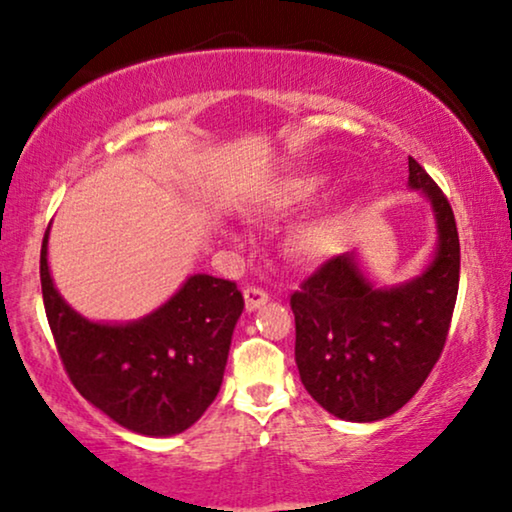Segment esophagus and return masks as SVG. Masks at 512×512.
<instances>
[{
    "label": "esophagus",
    "instance_id": "34e87169",
    "mask_svg": "<svg viewBox=\"0 0 512 512\" xmlns=\"http://www.w3.org/2000/svg\"><path fill=\"white\" fill-rule=\"evenodd\" d=\"M243 297H245V309H248V311L260 309V306L269 302L267 292H264L262 288H255V285H248V288L243 290Z\"/></svg>",
    "mask_w": 512,
    "mask_h": 512
}]
</instances>
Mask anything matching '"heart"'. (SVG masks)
Segmentation results:
<instances>
[{
  "instance_id": "b5f03b06",
  "label": "heart",
  "mask_w": 512,
  "mask_h": 512,
  "mask_svg": "<svg viewBox=\"0 0 512 512\" xmlns=\"http://www.w3.org/2000/svg\"><path fill=\"white\" fill-rule=\"evenodd\" d=\"M325 187H327V175L323 173H306V175L288 177V180L278 185L271 206L276 210L302 208L306 203L316 199ZM344 231H346V222L342 215H325L320 217V220H313L311 224H306L304 229H299L295 245L304 257L318 260V257L332 255V252L342 245Z\"/></svg>"
}]
</instances>
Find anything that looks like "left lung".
Segmentation results:
<instances>
[{"mask_svg":"<svg viewBox=\"0 0 512 512\" xmlns=\"http://www.w3.org/2000/svg\"><path fill=\"white\" fill-rule=\"evenodd\" d=\"M410 187L431 201L438 250L424 274L374 288L353 252L330 257L292 292L295 360L316 403L346 421L398 412L438 363L459 292V234L452 206L410 156Z\"/></svg>","mask_w":512,"mask_h":512,"instance_id":"8db88e82","label":"left lung"}]
</instances>
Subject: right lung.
Masks as SVG:
<instances>
[{
  "label": "right lung",
  "instance_id": "1",
  "mask_svg": "<svg viewBox=\"0 0 512 512\" xmlns=\"http://www.w3.org/2000/svg\"><path fill=\"white\" fill-rule=\"evenodd\" d=\"M46 257L49 229L39 257L44 309L74 388L133 433L166 438L196 424L222 386L245 304L236 283L194 274L145 318L93 323L60 297Z\"/></svg>",
  "mask_w": 512,
  "mask_h": 512
}]
</instances>
